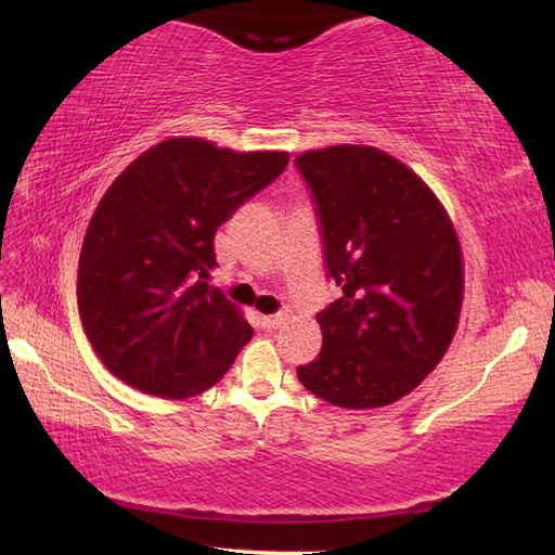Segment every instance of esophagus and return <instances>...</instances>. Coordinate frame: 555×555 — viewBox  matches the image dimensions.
<instances>
[{"label":"esophagus","instance_id":"obj_1","mask_svg":"<svg viewBox=\"0 0 555 555\" xmlns=\"http://www.w3.org/2000/svg\"><path fill=\"white\" fill-rule=\"evenodd\" d=\"M286 322V314L279 312V314H267V317H259V326L267 328V332H271V328H279L281 324Z\"/></svg>","mask_w":555,"mask_h":555}]
</instances>
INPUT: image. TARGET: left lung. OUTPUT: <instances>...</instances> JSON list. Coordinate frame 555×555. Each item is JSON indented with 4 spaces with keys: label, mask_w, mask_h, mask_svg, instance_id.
<instances>
[{
    "label": "left lung",
    "mask_w": 555,
    "mask_h": 555,
    "mask_svg": "<svg viewBox=\"0 0 555 555\" xmlns=\"http://www.w3.org/2000/svg\"><path fill=\"white\" fill-rule=\"evenodd\" d=\"M340 298L317 314L322 350L298 379L350 410L396 403L451 346L463 257L441 203L386 152L336 145L296 157Z\"/></svg>",
    "instance_id": "8db88e82"
}]
</instances>
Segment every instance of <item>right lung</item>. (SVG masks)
I'll return each mask as SVG.
<instances>
[{"label": "right lung", "instance_id": "1", "mask_svg": "<svg viewBox=\"0 0 555 555\" xmlns=\"http://www.w3.org/2000/svg\"><path fill=\"white\" fill-rule=\"evenodd\" d=\"M286 167V152L171 138L112 183L82 241L78 312L114 376L179 400L229 372L253 326L209 286L215 235Z\"/></svg>", "mask_w": 555, "mask_h": 555}]
</instances>
